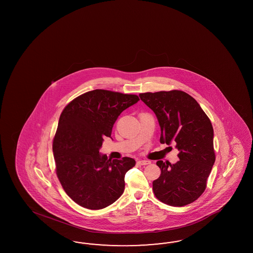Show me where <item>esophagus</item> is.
Wrapping results in <instances>:
<instances>
[{
	"mask_svg": "<svg viewBox=\"0 0 253 253\" xmlns=\"http://www.w3.org/2000/svg\"><path fill=\"white\" fill-rule=\"evenodd\" d=\"M150 163H151V161H147V160H141V161H138V164H140V165H147Z\"/></svg>",
	"mask_w": 253,
	"mask_h": 253,
	"instance_id": "obj_1",
	"label": "esophagus"
}]
</instances>
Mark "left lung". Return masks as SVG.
Wrapping results in <instances>:
<instances>
[{
    "instance_id": "obj_1",
    "label": "left lung",
    "mask_w": 253,
    "mask_h": 253,
    "mask_svg": "<svg viewBox=\"0 0 253 253\" xmlns=\"http://www.w3.org/2000/svg\"><path fill=\"white\" fill-rule=\"evenodd\" d=\"M139 96L157 116L161 144L174 142L179 151L174 164L157 161L161 173L153 182L154 194L169 206L190 204L205 190L214 164L211 123L199 103L183 91L145 92Z\"/></svg>"
}]
</instances>
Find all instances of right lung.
<instances>
[{
    "mask_svg": "<svg viewBox=\"0 0 253 253\" xmlns=\"http://www.w3.org/2000/svg\"><path fill=\"white\" fill-rule=\"evenodd\" d=\"M138 101L135 94L97 89L78 96L62 111L53 141L56 174L78 205L100 210L123 195L124 177L135 161L107 160L99 150L118 117Z\"/></svg>",
    "mask_w": 253,
    "mask_h": 253,
    "instance_id": "1",
    "label": "right lung"
}]
</instances>
